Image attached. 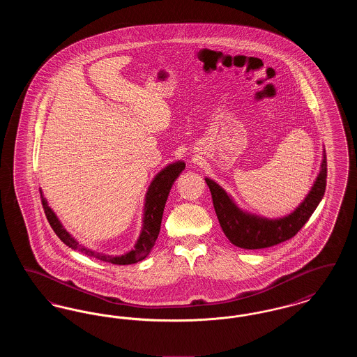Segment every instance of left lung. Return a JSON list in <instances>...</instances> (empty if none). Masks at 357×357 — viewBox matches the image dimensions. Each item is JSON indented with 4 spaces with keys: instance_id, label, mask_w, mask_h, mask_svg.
I'll return each instance as SVG.
<instances>
[{
    "instance_id": "obj_1",
    "label": "left lung",
    "mask_w": 357,
    "mask_h": 357,
    "mask_svg": "<svg viewBox=\"0 0 357 357\" xmlns=\"http://www.w3.org/2000/svg\"><path fill=\"white\" fill-rule=\"evenodd\" d=\"M210 188L214 210L227 239L241 249H265L294 237L321 202L326 187V155L323 151L320 174L305 199L287 217L269 220L246 213L213 179H204Z\"/></svg>"
}]
</instances>
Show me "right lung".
Segmentation results:
<instances>
[{
  "mask_svg": "<svg viewBox=\"0 0 357 357\" xmlns=\"http://www.w3.org/2000/svg\"><path fill=\"white\" fill-rule=\"evenodd\" d=\"M185 167H186L185 162L178 160L175 163H171L167 167H165L163 170L156 174V176L153 178L151 185L149 187V191L146 194L144 213H143V226H142L140 236L136 241L134 249L123 255H102V253H98L95 250H91L88 248L82 246L63 227V225L60 223L59 218L56 217V214L53 213V210L48 206L47 199L43 195H41V202H43V207H44L47 220L50 222L53 231L70 249L79 250V252H82L83 255H88V257H93V258H98L100 261L109 262V264H114V265H131V264H136V262L144 259L147 255H150V252H151V249L155 245V241L159 236L163 210H165V204L167 201V197L170 194L171 187L174 185V182L176 181V178L181 175V172L185 170Z\"/></svg>",
  "mask_w": 357,
  "mask_h": 357,
  "instance_id": "obj_1",
  "label": "right lung"
}]
</instances>
